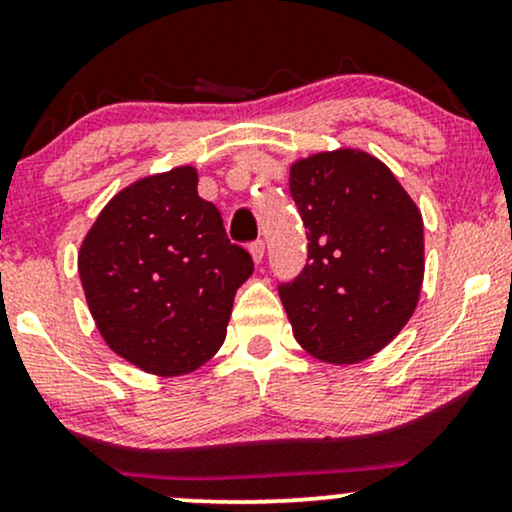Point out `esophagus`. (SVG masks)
Instances as JSON below:
<instances>
[{"label":"esophagus","mask_w":512,"mask_h":512,"mask_svg":"<svg viewBox=\"0 0 512 512\" xmlns=\"http://www.w3.org/2000/svg\"><path fill=\"white\" fill-rule=\"evenodd\" d=\"M250 255L255 264H260L264 260V243L262 240H255V243H250Z\"/></svg>","instance_id":"obj_1"}]
</instances>
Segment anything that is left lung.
Here are the masks:
<instances>
[{
	"label": "left lung",
	"instance_id": "obj_1",
	"mask_svg": "<svg viewBox=\"0 0 512 512\" xmlns=\"http://www.w3.org/2000/svg\"><path fill=\"white\" fill-rule=\"evenodd\" d=\"M308 262L279 296L308 354L334 366L378 354L402 332L424 284V219L392 170L358 149L291 166Z\"/></svg>",
	"mask_w": 512,
	"mask_h": 512
}]
</instances>
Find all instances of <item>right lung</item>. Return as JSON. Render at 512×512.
<instances>
[{
  "mask_svg": "<svg viewBox=\"0 0 512 512\" xmlns=\"http://www.w3.org/2000/svg\"><path fill=\"white\" fill-rule=\"evenodd\" d=\"M197 170L149 175L105 204L79 250L88 310L105 344L146 373L197 370L226 339L233 298L252 274Z\"/></svg>",
  "mask_w": 512,
  "mask_h": 512,
  "instance_id": "add662e5",
  "label": "right lung"
}]
</instances>
